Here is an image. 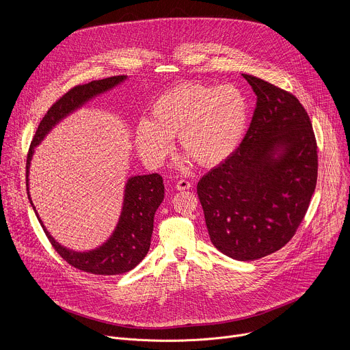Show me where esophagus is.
<instances>
[{
  "instance_id": "34e87169",
  "label": "esophagus",
  "mask_w": 350,
  "mask_h": 350,
  "mask_svg": "<svg viewBox=\"0 0 350 350\" xmlns=\"http://www.w3.org/2000/svg\"><path fill=\"white\" fill-rule=\"evenodd\" d=\"M191 187H192L191 183L187 181V180H178V181L176 183V189H177V191H185V189H189Z\"/></svg>"
}]
</instances>
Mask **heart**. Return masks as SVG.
I'll return each mask as SVG.
<instances>
[{"label":"heart","instance_id":"1","mask_svg":"<svg viewBox=\"0 0 350 350\" xmlns=\"http://www.w3.org/2000/svg\"><path fill=\"white\" fill-rule=\"evenodd\" d=\"M249 105L239 88L204 83H184L162 94L151 108V119L142 118L134 129L139 155L161 166L177 135L184 152L177 165L193 161L211 167L227 159L239 145L247 124Z\"/></svg>","mask_w":350,"mask_h":350}]
</instances>
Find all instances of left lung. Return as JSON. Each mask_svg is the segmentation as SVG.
I'll return each instance as SVG.
<instances>
[{"label": "left lung", "mask_w": 350, "mask_h": 350, "mask_svg": "<svg viewBox=\"0 0 350 350\" xmlns=\"http://www.w3.org/2000/svg\"><path fill=\"white\" fill-rule=\"evenodd\" d=\"M256 109L237 151L198 183L212 243L249 262L281 249L302 223L317 183V145L297 98L243 75Z\"/></svg>", "instance_id": "left-lung-1"}]
</instances>
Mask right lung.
Masks as SVG:
<instances>
[{
	"label": "right lung",
	"mask_w": 350,
	"mask_h": 350,
	"mask_svg": "<svg viewBox=\"0 0 350 350\" xmlns=\"http://www.w3.org/2000/svg\"><path fill=\"white\" fill-rule=\"evenodd\" d=\"M127 80V76H113L103 80H94L88 84L73 87L61 99L48 109L38 124V129L31 141L27 163H26V185L30 205L44 228L45 235L53 243L55 251L73 267L96 274V275H116L133 270L148 254L151 246L154 231L155 212L165 198L163 178L158 173L129 177L124 185L123 205L118 224L111 237L95 249L85 252L72 251L61 245L49 234L31 202L29 193V173L34 149L57 124L65 118L84 107L95 96L111 91L112 88Z\"/></svg>",
	"instance_id": "add662e5"
}]
</instances>
